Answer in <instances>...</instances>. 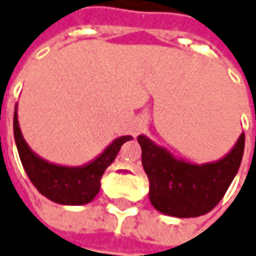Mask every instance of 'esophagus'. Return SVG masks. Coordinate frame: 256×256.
<instances>
[{
  "label": "esophagus",
  "mask_w": 256,
  "mask_h": 256,
  "mask_svg": "<svg viewBox=\"0 0 256 256\" xmlns=\"http://www.w3.org/2000/svg\"><path fill=\"white\" fill-rule=\"evenodd\" d=\"M146 126V123H145V120L144 118H138L136 122H134V126H133V134H139L144 128Z\"/></svg>",
  "instance_id": "1"
}]
</instances>
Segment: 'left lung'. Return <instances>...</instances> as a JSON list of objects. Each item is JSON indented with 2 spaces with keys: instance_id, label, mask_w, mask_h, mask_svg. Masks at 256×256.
<instances>
[{
  "instance_id": "obj_1",
  "label": "left lung",
  "mask_w": 256,
  "mask_h": 256,
  "mask_svg": "<svg viewBox=\"0 0 256 256\" xmlns=\"http://www.w3.org/2000/svg\"><path fill=\"white\" fill-rule=\"evenodd\" d=\"M138 142L154 208L166 216L190 218L210 212L224 196L242 162L244 133L222 158L205 164L177 158L145 134H139Z\"/></svg>"
}]
</instances>
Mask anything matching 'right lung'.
I'll return each mask as SVG.
<instances>
[{"label":"right lung","instance_id":"1","mask_svg":"<svg viewBox=\"0 0 256 256\" xmlns=\"http://www.w3.org/2000/svg\"><path fill=\"white\" fill-rule=\"evenodd\" d=\"M12 128L18 156L26 174L40 195L61 205H84L90 202L100 192L101 177L106 167L116 160L122 145L133 139L132 136H120L92 161L79 167H67L50 162L30 150L18 126L17 105Z\"/></svg>","mask_w":256,"mask_h":256}]
</instances>
